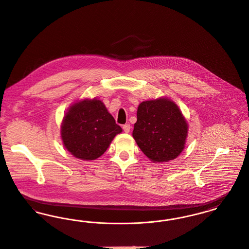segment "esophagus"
I'll return each instance as SVG.
<instances>
[{"label": "esophagus", "mask_w": 249, "mask_h": 249, "mask_svg": "<svg viewBox=\"0 0 249 249\" xmlns=\"http://www.w3.org/2000/svg\"><path fill=\"white\" fill-rule=\"evenodd\" d=\"M123 129H124V132L129 133L130 129H131V126H130L129 124H124V125H123Z\"/></svg>", "instance_id": "1"}]
</instances>
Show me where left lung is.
I'll return each mask as SVG.
<instances>
[{"label": "left lung", "mask_w": 249, "mask_h": 249, "mask_svg": "<svg viewBox=\"0 0 249 249\" xmlns=\"http://www.w3.org/2000/svg\"><path fill=\"white\" fill-rule=\"evenodd\" d=\"M133 138L153 162H167L182 152L188 124L179 107L168 98L142 102L138 107Z\"/></svg>", "instance_id": "obj_1"}]
</instances>
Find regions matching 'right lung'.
<instances>
[{
  "label": "right lung",
  "mask_w": 249,
  "mask_h": 249,
  "mask_svg": "<svg viewBox=\"0 0 249 249\" xmlns=\"http://www.w3.org/2000/svg\"><path fill=\"white\" fill-rule=\"evenodd\" d=\"M122 128L100 100L72 104L61 124L63 144L72 156L83 160L101 157Z\"/></svg>",
  "instance_id": "obj_1"
}]
</instances>
